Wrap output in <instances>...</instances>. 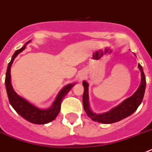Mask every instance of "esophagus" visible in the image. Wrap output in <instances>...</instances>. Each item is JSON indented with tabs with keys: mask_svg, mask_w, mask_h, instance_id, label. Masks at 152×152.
I'll return each mask as SVG.
<instances>
[{
	"mask_svg": "<svg viewBox=\"0 0 152 152\" xmlns=\"http://www.w3.org/2000/svg\"><path fill=\"white\" fill-rule=\"evenodd\" d=\"M80 80H82V76H81V77H80Z\"/></svg>",
	"mask_w": 152,
	"mask_h": 152,
	"instance_id": "esophagus-1",
	"label": "esophagus"
}]
</instances>
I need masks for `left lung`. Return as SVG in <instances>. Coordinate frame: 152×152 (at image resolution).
I'll list each match as a JSON object with an SVG mask.
<instances>
[{
    "label": "left lung",
    "instance_id": "8db88e82",
    "mask_svg": "<svg viewBox=\"0 0 152 152\" xmlns=\"http://www.w3.org/2000/svg\"><path fill=\"white\" fill-rule=\"evenodd\" d=\"M138 68L141 70L142 74V81L138 89L134 92V94L129 98L126 99L122 103L113 108L109 112L102 114H96L93 113L91 111L89 104V95H88V87L89 85L86 82H83V85L84 86V92L83 96V102L84 110L86 111L88 117L92 119L93 121H96L98 122H102L105 124H111L114 122L121 121L123 118H126L130 115L132 114L134 111L138 109L139 105L142 103L145 91L146 80L145 76L143 72L142 66L138 64Z\"/></svg>",
    "mask_w": 152,
    "mask_h": 152
}]
</instances>
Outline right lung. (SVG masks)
Here are the masks:
<instances>
[{
    "label": "right lung",
    "mask_w": 152,
    "mask_h": 152,
    "mask_svg": "<svg viewBox=\"0 0 152 152\" xmlns=\"http://www.w3.org/2000/svg\"><path fill=\"white\" fill-rule=\"evenodd\" d=\"M27 43H29V42H27ZM26 44L22 48L15 51L12 58H11V60L8 64L6 72V77H5V86H6L7 93L10 105H12L14 110L27 121L31 122V123L39 124V125L48 123V122L55 119V118L58 115L60 109H61V103L63 98L65 97L66 95L68 93L69 91L70 90L71 88L74 84H69L66 86L64 87L60 91V93L58 94L57 97H56V100L53 102L52 106L48 109H38L37 107L28 102L27 100H25L24 99L21 98L20 96H18L14 92L11 83H10V66L12 65L16 56L26 48Z\"/></svg>",
    "instance_id": "1"
}]
</instances>
